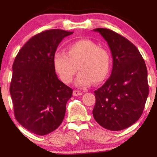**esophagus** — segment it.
Masks as SVG:
<instances>
[{
    "label": "esophagus",
    "instance_id": "1",
    "mask_svg": "<svg viewBox=\"0 0 157 157\" xmlns=\"http://www.w3.org/2000/svg\"><path fill=\"white\" fill-rule=\"evenodd\" d=\"M82 93L80 91H78V90H75V91H73V95L74 96H80V95H82Z\"/></svg>",
    "mask_w": 157,
    "mask_h": 157
}]
</instances>
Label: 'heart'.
I'll return each mask as SVG.
<instances>
[{"label":"heart","instance_id":"1","mask_svg":"<svg viewBox=\"0 0 157 157\" xmlns=\"http://www.w3.org/2000/svg\"><path fill=\"white\" fill-rule=\"evenodd\" d=\"M54 66L61 80L69 83L79 68L80 74L75 80L78 87H88L100 83L109 75L111 69V55L105 48L89 40L73 43L68 48V54L56 52Z\"/></svg>","mask_w":157,"mask_h":157}]
</instances>
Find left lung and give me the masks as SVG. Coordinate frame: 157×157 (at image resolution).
Returning a JSON list of instances; mask_svg holds the SVG:
<instances>
[{"label": "left lung", "instance_id": "1", "mask_svg": "<svg viewBox=\"0 0 157 157\" xmlns=\"http://www.w3.org/2000/svg\"><path fill=\"white\" fill-rule=\"evenodd\" d=\"M107 41L113 58L111 76L94 91V120L110 131L130 127L141 117L149 89L145 63L137 48L108 29H94Z\"/></svg>", "mask_w": 157, "mask_h": 157}]
</instances>
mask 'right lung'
<instances>
[{
	"mask_svg": "<svg viewBox=\"0 0 157 157\" xmlns=\"http://www.w3.org/2000/svg\"><path fill=\"white\" fill-rule=\"evenodd\" d=\"M73 33L50 29L37 34L21 48L12 65L10 91L15 117L33 134H49L64 119L73 90L57 78L53 60L62 40Z\"/></svg>",
	"mask_w": 157,
	"mask_h": 157,
	"instance_id": "right-lung-1",
	"label": "right lung"
}]
</instances>
